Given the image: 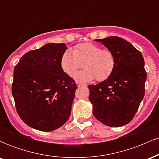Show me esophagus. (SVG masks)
<instances>
[{"instance_id": "esophagus-1", "label": "esophagus", "mask_w": 159, "mask_h": 159, "mask_svg": "<svg viewBox=\"0 0 159 159\" xmlns=\"http://www.w3.org/2000/svg\"><path fill=\"white\" fill-rule=\"evenodd\" d=\"M77 86L78 87H85V84H81L80 83V82H77Z\"/></svg>"}]
</instances>
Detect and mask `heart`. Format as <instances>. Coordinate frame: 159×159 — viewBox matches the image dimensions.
Instances as JSON below:
<instances>
[{
	"mask_svg": "<svg viewBox=\"0 0 159 159\" xmlns=\"http://www.w3.org/2000/svg\"><path fill=\"white\" fill-rule=\"evenodd\" d=\"M81 63L84 69L75 75L77 81L87 82L96 78L98 81H103L112 75L116 59L111 51L91 43L76 45L73 51L67 49L61 58L62 70L70 77L81 66Z\"/></svg>",
	"mask_w": 159,
	"mask_h": 159,
	"instance_id": "b5f03b06",
	"label": "heart"
}]
</instances>
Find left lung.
I'll return each mask as SVG.
<instances>
[{
  "label": "left lung",
  "mask_w": 159,
  "mask_h": 159,
  "mask_svg": "<svg viewBox=\"0 0 159 159\" xmlns=\"http://www.w3.org/2000/svg\"><path fill=\"white\" fill-rule=\"evenodd\" d=\"M114 53L116 65L107 79L89 85L93 114L111 127H120L132 120L145 93L147 72L139 51L119 36L95 39Z\"/></svg>",
  "instance_id": "8db88e82"
}]
</instances>
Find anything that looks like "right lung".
Returning <instances> with one entry per match:
<instances>
[{
  "instance_id": "add662e5",
  "label": "right lung",
  "mask_w": 159,
  "mask_h": 159,
  "mask_svg": "<svg viewBox=\"0 0 159 159\" xmlns=\"http://www.w3.org/2000/svg\"><path fill=\"white\" fill-rule=\"evenodd\" d=\"M66 49L64 43H48L24 54L14 68L12 93L16 111L33 129L54 131L70 116L78 87L61 69Z\"/></svg>"
}]
</instances>
